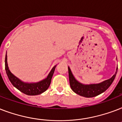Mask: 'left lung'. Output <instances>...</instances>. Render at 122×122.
Returning <instances> with one entry per match:
<instances>
[{
    "label": "left lung",
    "mask_w": 122,
    "mask_h": 122,
    "mask_svg": "<svg viewBox=\"0 0 122 122\" xmlns=\"http://www.w3.org/2000/svg\"><path fill=\"white\" fill-rule=\"evenodd\" d=\"M117 70L118 68H117L115 74L108 80H106L97 84L83 85L82 83L78 82L75 78L74 76L73 75L71 71L70 68L68 67L69 80H70L71 89L76 94L85 97H92L98 96L101 93L104 92V91H106L110 85H112V83H113L114 79L115 78L116 74L117 73Z\"/></svg>",
    "instance_id": "1"
}]
</instances>
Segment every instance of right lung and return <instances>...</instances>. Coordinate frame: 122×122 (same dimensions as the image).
<instances>
[{
	"mask_svg": "<svg viewBox=\"0 0 122 122\" xmlns=\"http://www.w3.org/2000/svg\"><path fill=\"white\" fill-rule=\"evenodd\" d=\"M7 57L6 53L5 59V68L6 70V73L11 83L16 89H18L21 92L28 96H35V95L41 94L49 88L56 66H54L52 68L51 71H50L49 74L48 75L47 77L45 78L44 80L37 83H25L10 72V71L9 69L8 65H7Z\"/></svg>",
	"mask_w": 122,
	"mask_h": 122,
	"instance_id": "add662e5",
	"label": "right lung"
}]
</instances>
